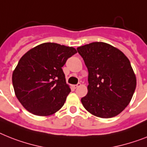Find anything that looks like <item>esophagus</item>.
I'll return each mask as SVG.
<instances>
[{
    "instance_id": "obj_1",
    "label": "esophagus",
    "mask_w": 147,
    "mask_h": 147,
    "mask_svg": "<svg viewBox=\"0 0 147 147\" xmlns=\"http://www.w3.org/2000/svg\"><path fill=\"white\" fill-rule=\"evenodd\" d=\"M80 83H78V84H76V85H73V88H78L79 86H80Z\"/></svg>"
}]
</instances>
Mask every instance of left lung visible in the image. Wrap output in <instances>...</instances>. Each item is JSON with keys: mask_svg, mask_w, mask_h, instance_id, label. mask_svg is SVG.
Wrapping results in <instances>:
<instances>
[{"mask_svg": "<svg viewBox=\"0 0 147 147\" xmlns=\"http://www.w3.org/2000/svg\"><path fill=\"white\" fill-rule=\"evenodd\" d=\"M88 71L85 109L100 118H112L131 100L137 80L128 59L108 43L94 42L77 48Z\"/></svg>", "mask_w": 147, "mask_h": 147, "instance_id": "8db88e82", "label": "left lung"}]
</instances>
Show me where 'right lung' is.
I'll list each match as a JSON object with an SVG mask.
<instances>
[{
    "instance_id": "add662e5",
    "label": "right lung",
    "mask_w": 147,
    "mask_h": 147,
    "mask_svg": "<svg viewBox=\"0 0 147 147\" xmlns=\"http://www.w3.org/2000/svg\"><path fill=\"white\" fill-rule=\"evenodd\" d=\"M76 53L74 47L44 43L20 59L12 80L16 96L28 111L47 116L62 107L71 88L61 67Z\"/></svg>"
}]
</instances>
